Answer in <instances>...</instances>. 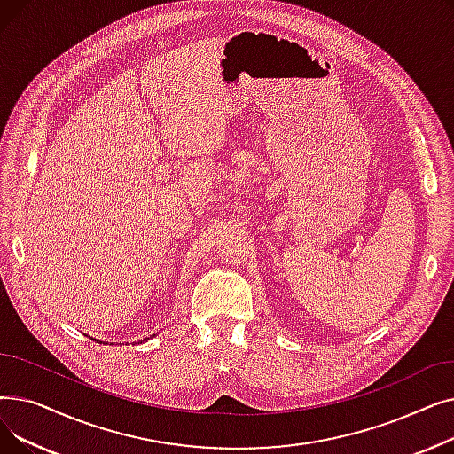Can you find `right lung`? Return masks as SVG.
Returning <instances> with one entry per match:
<instances>
[{
	"instance_id": "right-lung-1",
	"label": "right lung",
	"mask_w": 454,
	"mask_h": 454,
	"mask_svg": "<svg viewBox=\"0 0 454 454\" xmlns=\"http://www.w3.org/2000/svg\"><path fill=\"white\" fill-rule=\"evenodd\" d=\"M91 340H95V339H91ZM99 342V340H98ZM101 344H106V342H101Z\"/></svg>"
}]
</instances>
